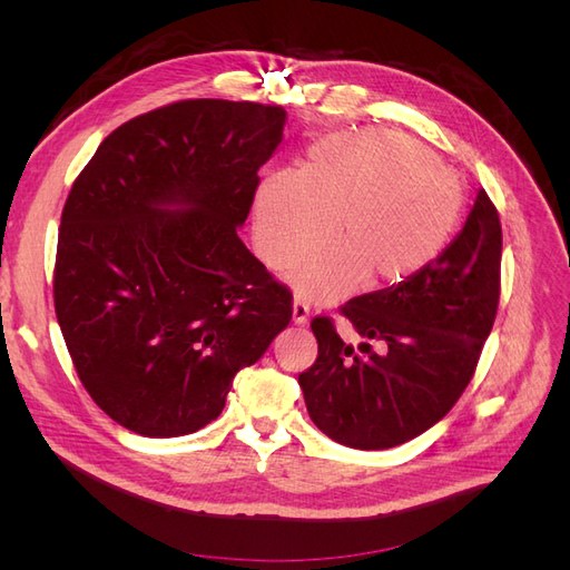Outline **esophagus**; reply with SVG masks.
Wrapping results in <instances>:
<instances>
[{"label":"esophagus","instance_id":"esophagus-1","mask_svg":"<svg viewBox=\"0 0 570 570\" xmlns=\"http://www.w3.org/2000/svg\"><path fill=\"white\" fill-rule=\"evenodd\" d=\"M292 321L297 325H306L308 323V304L297 295L295 304H292Z\"/></svg>","mask_w":570,"mask_h":570}]
</instances>
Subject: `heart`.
I'll return each instance as SVG.
<instances>
[{"label": "heart", "mask_w": 570, "mask_h": 570, "mask_svg": "<svg viewBox=\"0 0 570 570\" xmlns=\"http://www.w3.org/2000/svg\"><path fill=\"white\" fill-rule=\"evenodd\" d=\"M463 212L454 170L404 135L358 130L333 135L306 154L295 174H271L254 195V239L271 268L306 258L292 285L306 299H335L404 283L438 258Z\"/></svg>", "instance_id": "b5f03b06"}]
</instances>
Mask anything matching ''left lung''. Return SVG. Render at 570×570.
Wrapping results in <instances>:
<instances>
[{
    "label": "left lung",
    "mask_w": 570,
    "mask_h": 570,
    "mask_svg": "<svg viewBox=\"0 0 570 570\" xmlns=\"http://www.w3.org/2000/svg\"><path fill=\"white\" fill-rule=\"evenodd\" d=\"M502 223L478 189L461 233L413 278L354 297L340 314L368 342H344L316 316L318 358L299 373L318 430L354 450H390L425 433L459 402L475 373L499 306Z\"/></svg>",
    "instance_id": "8db88e82"
}]
</instances>
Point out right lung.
Instances as JSON below:
<instances>
[{
    "label": "right lung",
    "mask_w": 570,
    "mask_h": 570,
    "mask_svg": "<svg viewBox=\"0 0 570 570\" xmlns=\"http://www.w3.org/2000/svg\"><path fill=\"white\" fill-rule=\"evenodd\" d=\"M285 109L183 99L116 128L63 204L55 308L82 387L137 435L218 419L292 292L237 237Z\"/></svg>",
    "instance_id": "right-lung-1"
}]
</instances>
